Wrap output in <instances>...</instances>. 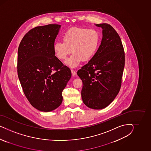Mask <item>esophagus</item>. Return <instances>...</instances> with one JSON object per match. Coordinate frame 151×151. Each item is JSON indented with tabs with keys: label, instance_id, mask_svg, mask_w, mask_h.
Here are the masks:
<instances>
[{
	"label": "esophagus",
	"instance_id": "34e87169",
	"mask_svg": "<svg viewBox=\"0 0 151 151\" xmlns=\"http://www.w3.org/2000/svg\"><path fill=\"white\" fill-rule=\"evenodd\" d=\"M71 73H72V76H75L76 75V72L75 71V70H71Z\"/></svg>",
	"mask_w": 151,
	"mask_h": 151
}]
</instances>
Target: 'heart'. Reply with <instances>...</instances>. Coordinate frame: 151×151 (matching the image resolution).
<instances>
[{
	"mask_svg": "<svg viewBox=\"0 0 151 151\" xmlns=\"http://www.w3.org/2000/svg\"><path fill=\"white\" fill-rule=\"evenodd\" d=\"M63 41L54 44L55 55L60 60H65L73 51V54L66 64L75 68L82 61L87 62L94 57L100 44V35L95 29L73 27L65 32Z\"/></svg>",
	"mask_w": 151,
	"mask_h": 151,
	"instance_id": "1",
	"label": "heart"
}]
</instances>
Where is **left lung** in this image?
Listing matches in <instances>:
<instances>
[{
	"label": "left lung",
	"mask_w": 151,
	"mask_h": 151,
	"mask_svg": "<svg viewBox=\"0 0 151 151\" xmlns=\"http://www.w3.org/2000/svg\"><path fill=\"white\" fill-rule=\"evenodd\" d=\"M103 37L94 57L77 72L82 80L81 97L92 109L106 107L120 90L125 63L124 46L118 33L110 24H96Z\"/></svg>",
	"instance_id": "8db88e82"
}]
</instances>
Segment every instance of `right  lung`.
Listing matches in <instances>:
<instances>
[{
	"label": "right lung",
	"instance_id": "right-lung-1",
	"mask_svg": "<svg viewBox=\"0 0 151 151\" xmlns=\"http://www.w3.org/2000/svg\"><path fill=\"white\" fill-rule=\"evenodd\" d=\"M61 25L34 27L23 37L18 51L17 71L23 92L37 110L49 112L63 102L70 69L55 56L53 47Z\"/></svg>",
	"mask_w": 151,
	"mask_h": 151
}]
</instances>
